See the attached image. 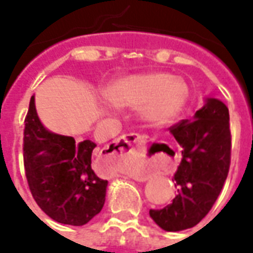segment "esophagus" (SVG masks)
Segmentation results:
<instances>
[{
	"mask_svg": "<svg viewBox=\"0 0 253 253\" xmlns=\"http://www.w3.org/2000/svg\"><path fill=\"white\" fill-rule=\"evenodd\" d=\"M146 135H139V134H127L123 137L118 138L114 142H111L107 146V156L114 157V159H125L128 156L130 149L134 145H145L146 143Z\"/></svg>",
	"mask_w": 253,
	"mask_h": 253,
	"instance_id": "esophagus-1",
	"label": "esophagus"
}]
</instances>
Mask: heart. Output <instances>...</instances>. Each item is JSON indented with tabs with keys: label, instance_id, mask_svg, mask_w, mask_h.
Masks as SVG:
<instances>
[{
	"label": "heart",
	"instance_id": "heart-1",
	"mask_svg": "<svg viewBox=\"0 0 253 253\" xmlns=\"http://www.w3.org/2000/svg\"><path fill=\"white\" fill-rule=\"evenodd\" d=\"M104 94L116 107L137 108L139 118L150 126H163L184 110L188 88L183 80L167 73H145L118 78Z\"/></svg>",
	"mask_w": 253,
	"mask_h": 253
}]
</instances>
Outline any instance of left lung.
Here are the masks:
<instances>
[{"label": "left lung", "instance_id": "obj_1", "mask_svg": "<svg viewBox=\"0 0 253 253\" xmlns=\"http://www.w3.org/2000/svg\"><path fill=\"white\" fill-rule=\"evenodd\" d=\"M169 131L181 146L173 176L179 194L170 205L149 214L161 229L179 232L206 217L228 177L232 149L228 107L221 100L206 99L192 121H180Z\"/></svg>", "mask_w": 253, "mask_h": 253}]
</instances>
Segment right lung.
Segmentation results:
<instances>
[{
    "instance_id": "1",
    "label": "right lung",
    "mask_w": 253,
    "mask_h": 253,
    "mask_svg": "<svg viewBox=\"0 0 253 253\" xmlns=\"http://www.w3.org/2000/svg\"><path fill=\"white\" fill-rule=\"evenodd\" d=\"M24 123L25 176L38 206L59 223H88L104 206L108 184L92 168L96 143L48 131L36 114L34 96Z\"/></svg>"
}]
</instances>
